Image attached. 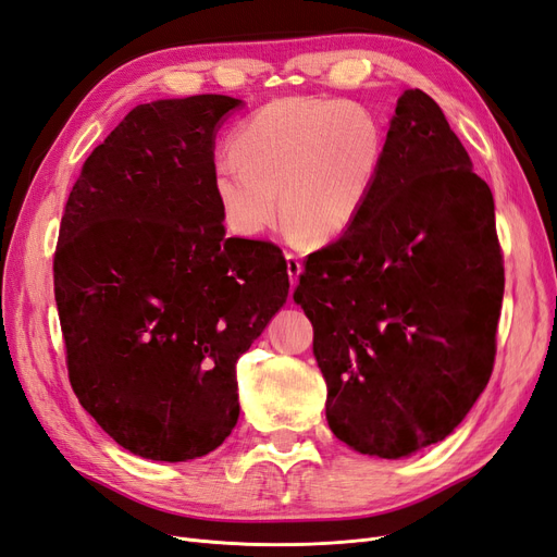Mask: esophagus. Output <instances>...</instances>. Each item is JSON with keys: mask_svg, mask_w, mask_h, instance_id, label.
Returning <instances> with one entry per match:
<instances>
[{"mask_svg": "<svg viewBox=\"0 0 557 557\" xmlns=\"http://www.w3.org/2000/svg\"><path fill=\"white\" fill-rule=\"evenodd\" d=\"M285 260H288V276H290V285H293V290H295L297 278L301 274V262H299V258L295 256V252H288V256H285Z\"/></svg>", "mask_w": 557, "mask_h": 557, "instance_id": "34e87169", "label": "esophagus"}]
</instances>
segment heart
Returning <instances> with one entry per match:
<instances>
[{
  "instance_id": "1",
  "label": "heart",
  "mask_w": 557,
  "mask_h": 557,
  "mask_svg": "<svg viewBox=\"0 0 557 557\" xmlns=\"http://www.w3.org/2000/svg\"><path fill=\"white\" fill-rule=\"evenodd\" d=\"M383 156L385 129L369 107L281 97L234 129L230 160L215 162L213 197L234 237L260 239L276 223L281 201L293 234L332 242L364 211Z\"/></svg>"
}]
</instances>
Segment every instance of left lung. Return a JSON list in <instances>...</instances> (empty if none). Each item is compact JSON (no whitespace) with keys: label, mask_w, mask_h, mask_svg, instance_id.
<instances>
[{"label":"left lung","mask_w":557,"mask_h":557,"mask_svg":"<svg viewBox=\"0 0 557 557\" xmlns=\"http://www.w3.org/2000/svg\"><path fill=\"white\" fill-rule=\"evenodd\" d=\"M502 295L493 193L440 104L404 90L364 211L293 293L336 440L387 460L446 440L491 381Z\"/></svg>","instance_id":"obj_1"}]
</instances>
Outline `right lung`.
I'll list each match as a JSON object with an SVG mask.
<instances>
[{
    "mask_svg": "<svg viewBox=\"0 0 557 557\" xmlns=\"http://www.w3.org/2000/svg\"><path fill=\"white\" fill-rule=\"evenodd\" d=\"M225 95L132 109L74 183L53 258L70 383L109 436L183 462L237 425V360L290 290L272 242L225 237L213 137Z\"/></svg>",
    "mask_w": 557,
    "mask_h": 557,
    "instance_id": "add662e5",
    "label": "right lung"
}]
</instances>
